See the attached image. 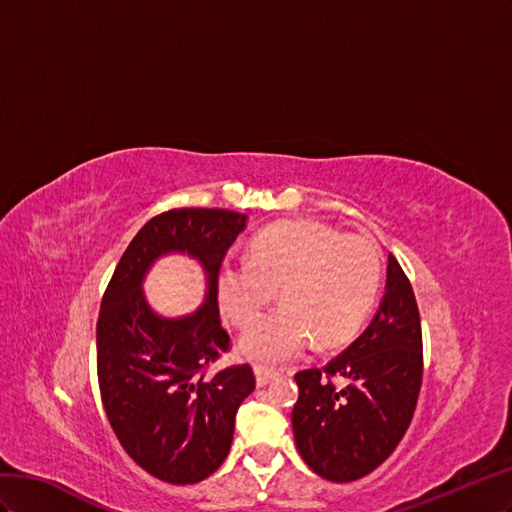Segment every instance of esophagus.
<instances>
[{"label": "esophagus", "instance_id": "34e87169", "mask_svg": "<svg viewBox=\"0 0 512 512\" xmlns=\"http://www.w3.org/2000/svg\"><path fill=\"white\" fill-rule=\"evenodd\" d=\"M276 375H279V373H276L274 369L261 367V364H257V367H255V382H257V386H259V388H261V386H266V384H270Z\"/></svg>", "mask_w": 512, "mask_h": 512}]
</instances>
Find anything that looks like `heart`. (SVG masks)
Segmentation results:
<instances>
[{"instance_id":"1","label":"heart","mask_w":512,"mask_h":512,"mask_svg":"<svg viewBox=\"0 0 512 512\" xmlns=\"http://www.w3.org/2000/svg\"><path fill=\"white\" fill-rule=\"evenodd\" d=\"M382 261L371 238L339 233L317 221L276 223L248 244V261L218 270V304L233 326L246 328L280 289L284 302L248 328L240 354L279 364L317 341L337 347L369 317Z\"/></svg>"}]
</instances>
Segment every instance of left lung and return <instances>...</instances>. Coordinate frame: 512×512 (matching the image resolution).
Listing matches in <instances>:
<instances>
[{
    "mask_svg": "<svg viewBox=\"0 0 512 512\" xmlns=\"http://www.w3.org/2000/svg\"><path fill=\"white\" fill-rule=\"evenodd\" d=\"M339 378L341 387H334ZM291 427L300 457L321 478L352 483L382 465L410 427L422 384L420 315L410 281L388 255L371 324L324 369L296 375Z\"/></svg>",
    "mask_w": 512,
    "mask_h": 512,
    "instance_id": "obj_1",
    "label": "left lung"
}]
</instances>
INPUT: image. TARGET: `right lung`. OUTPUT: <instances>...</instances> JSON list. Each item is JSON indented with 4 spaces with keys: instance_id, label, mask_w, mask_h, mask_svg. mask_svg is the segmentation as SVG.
<instances>
[{
    "instance_id": "add662e5",
    "label": "right lung",
    "mask_w": 512,
    "mask_h": 512,
    "mask_svg": "<svg viewBox=\"0 0 512 512\" xmlns=\"http://www.w3.org/2000/svg\"><path fill=\"white\" fill-rule=\"evenodd\" d=\"M248 216L229 210H169L128 244L100 304L98 384L120 444L145 472L171 485H195L227 459L236 412L255 390L248 364L206 379L201 371L229 347L218 315V270ZM169 254L193 258L207 294L195 312L158 314L142 283Z\"/></svg>"
}]
</instances>
